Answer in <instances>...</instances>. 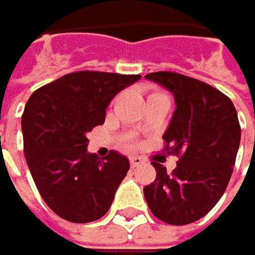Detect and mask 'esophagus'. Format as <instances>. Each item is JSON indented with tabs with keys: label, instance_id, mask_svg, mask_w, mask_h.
Here are the masks:
<instances>
[{
	"label": "esophagus",
	"instance_id": "34e87169",
	"mask_svg": "<svg viewBox=\"0 0 255 255\" xmlns=\"http://www.w3.org/2000/svg\"><path fill=\"white\" fill-rule=\"evenodd\" d=\"M141 165H144V160H142L141 157H138V156H132V157H130V166H132V168H138V166H141Z\"/></svg>",
	"mask_w": 255,
	"mask_h": 255
}]
</instances>
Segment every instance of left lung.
Instances as JSON below:
<instances>
[{"mask_svg": "<svg viewBox=\"0 0 255 255\" xmlns=\"http://www.w3.org/2000/svg\"><path fill=\"white\" fill-rule=\"evenodd\" d=\"M145 78L174 96L175 111L163 139L180 162L172 174L153 163L157 175L144 196L159 220L190 224L215 206L230 181L241 142L238 113L226 95L199 80L166 71Z\"/></svg>", "mask_w": 255, "mask_h": 255, "instance_id": "1", "label": "left lung"}]
</instances>
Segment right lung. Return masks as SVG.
Returning <instances> with one entry per match:
<instances>
[{
  "instance_id": "obj_1",
  "label": "right lung",
  "mask_w": 255,
  "mask_h": 255,
  "mask_svg": "<svg viewBox=\"0 0 255 255\" xmlns=\"http://www.w3.org/2000/svg\"><path fill=\"white\" fill-rule=\"evenodd\" d=\"M141 75L78 71L35 90L22 116L23 151L47 206L71 223L104 217L129 160L119 151L89 153L87 133L105 122L113 98Z\"/></svg>"
}]
</instances>
